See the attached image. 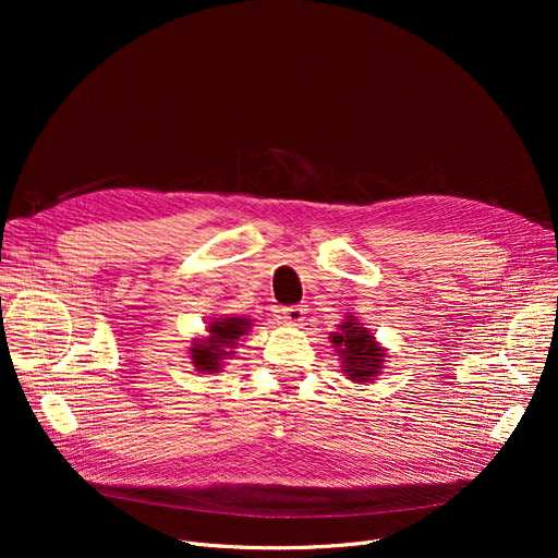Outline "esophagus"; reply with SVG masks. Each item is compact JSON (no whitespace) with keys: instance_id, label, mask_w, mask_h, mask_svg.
Instances as JSON below:
<instances>
[{"instance_id":"1","label":"esophagus","mask_w":558,"mask_h":558,"mask_svg":"<svg viewBox=\"0 0 558 558\" xmlns=\"http://www.w3.org/2000/svg\"><path fill=\"white\" fill-rule=\"evenodd\" d=\"M282 318L287 326H301L305 320V307L303 305H291L282 310Z\"/></svg>"}]
</instances>
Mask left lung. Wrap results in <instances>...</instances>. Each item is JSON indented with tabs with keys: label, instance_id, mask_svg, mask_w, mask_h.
I'll return each instance as SVG.
<instances>
[{
	"label": "left lung",
	"instance_id": "left-lung-1",
	"mask_svg": "<svg viewBox=\"0 0 558 558\" xmlns=\"http://www.w3.org/2000/svg\"><path fill=\"white\" fill-rule=\"evenodd\" d=\"M332 343L337 348L339 357L343 360V373L348 379L355 383H368L385 364V348L375 341L368 328L355 316H348L339 326L337 332H332Z\"/></svg>",
	"mask_w": 558,
	"mask_h": 558
}]
</instances>
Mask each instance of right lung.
<instances>
[{"label":"right lung","mask_w":558,"mask_h":558,"mask_svg":"<svg viewBox=\"0 0 558 558\" xmlns=\"http://www.w3.org/2000/svg\"><path fill=\"white\" fill-rule=\"evenodd\" d=\"M251 330V318L244 316H223L215 318L208 326V337L196 339L192 350V364L196 371L217 373L221 368V362L232 355V348L240 337H244Z\"/></svg>","instance_id":"right-lung-1"}]
</instances>
